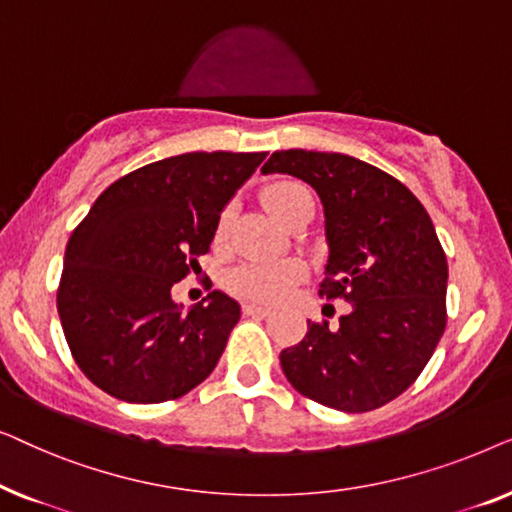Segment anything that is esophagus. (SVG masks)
Returning <instances> with one entry per match:
<instances>
[{
	"label": "esophagus",
	"mask_w": 512,
	"mask_h": 512,
	"mask_svg": "<svg viewBox=\"0 0 512 512\" xmlns=\"http://www.w3.org/2000/svg\"><path fill=\"white\" fill-rule=\"evenodd\" d=\"M242 312L247 314V317H268L270 307L254 305V303H244V305H242Z\"/></svg>",
	"instance_id": "esophagus-1"
}]
</instances>
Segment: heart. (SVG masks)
Listing matches in <instances>:
<instances>
[{
	"instance_id": "obj_1",
	"label": "heart",
	"mask_w": 512,
	"mask_h": 512,
	"mask_svg": "<svg viewBox=\"0 0 512 512\" xmlns=\"http://www.w3.org/2000/svg\"><path fill=\"white\" fill-rule=\"evenodd\" d=\"M312 200V193L300 181H275L263 191V202L279 221L289 226L293 214L300 205ZM230 226V209H223L219 221H216V242H223ZM305 265L300 261H277V263H242L228 272V289L244 300L254 303H277L289 293L298 282H303Z\"/></svg>"
}]
</instances>
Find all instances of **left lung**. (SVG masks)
Segmentation results:
<instances>
[{
  "label": "left lung",
  "instance_id": "8db88e82",
  "mask_svg": "<svg viewBox=\"0 0 512 512\" xmlns=\"http://www.w3.org/2000/svg\"><path fill=\"white\" fill-rule=\"evenodd\" d=\"M261 172L319 193L331 249L319 296L349 303L335 328L307 319L305 338L279 354L286 380L326 408H382L422 375L445 333L447 258L429 212L401 181L345 153L277 151Z\"/></svg>",
  "mask_w": 512,
  "mask_h": 512
}]
</instances>
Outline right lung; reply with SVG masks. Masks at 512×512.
I'll use <instances>...</instances> for the list:
<instances>
[{"label":"right lung","instance_id":"add662e5","mask_svg":"<svg viewBox=\"0 0 512 512\" xmlns=\"http://www.w3.org/2000/svg\"><path fill=\"white\" fill-rule=\"evenodd\" d=\"M265 156L193 151L149 163L102 191L74 228L58 314L95 387L128 403H165L216 368L240 305L212 291L181 312L172 286L200 270L221 209Z\"/></svg>","mask_w":512,"mask_h":512}]
</instances>
